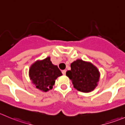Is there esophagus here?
Returning a JSON list of instances; mask_svg holds the SVG:
<instances>
[{"label":"esophagus","instance_id":"1","mask_svg":"<svg viewBox=\"0 0 125 125\" xmlns=\"http://www.w3.org/2000/svg\"><path fill=\"white\" fill-rule=\"evenodd\" d=\"M66 70H62V74L63 75H65V74H66Z\"/></svg>","mask_w":125,"mask_h":125}]
</instances>
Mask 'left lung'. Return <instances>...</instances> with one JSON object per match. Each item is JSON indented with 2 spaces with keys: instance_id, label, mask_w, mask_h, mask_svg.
I'll return each instance as SVG.
<instances>
[{
  "instance_id": "obj_1",
  "label": "left lung",
  "mask_w": 125,
  "mask_h": 125,
  "mask_svg": "<svg viewBox=\"0 0 125 125\" xmlns=\"http://www.w3.org/2000/svg\"><path fill=\"white\" fill-rule=\"evenodd\" d=\"M66 75L70 79L74 88L80 92L88 93L98 86L100 73L96 66L90 62L77 59L71 63V70Z\"/></svg>"
}]
</instances>
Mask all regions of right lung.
Instances as JSON below:
<instances>
[{
    "label": "right lung",
    "mask_w": 125,
    "mask_h": 125,
    "mask_svg": "<svg viewBox=\"0 0 125 125\" xmlns=\"http://www.w3.org/2000/svg\"><path fill=\"white\" fill-rule=\"evenodd\" d=\"M62 75L58 66L51 61L50 57L35 62L30 65L29 71L31 82L37 89L44 92L51 90L55 80Z\"/></svg>",
    "instance_id": "1"
}]
</instances>
